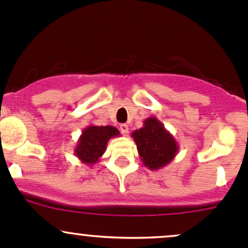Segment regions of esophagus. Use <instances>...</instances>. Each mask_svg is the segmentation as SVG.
I'll list each match as a JSON object with an SVG mask.
<instances>
[{"label":"esophagus","mask_w":248,"mask_h":248,"mask_svg":"<svg viewBox=\"0 0 248 248\" xmlns=\"http://www.w3.org/2000/svg\"><path fill=\"white\" fill-rule=\"evenodd\" d=\"M119 130H121V132L123 135L129 134V126H127L126 124H121V125H119Z\"/></svg>","instance_id":"34e87169"}]
</instances>
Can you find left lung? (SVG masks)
I'll return each mask as SVG.
<instances>
[{
    "label": "left lung",
    "mask_w": 248,
    "mask_h": 248,
    "mask_svg": "<svg viewBox=\"0 0 248 248\" xmlns=\"http://www.w3.org/2000/svg\"><path fill=\"white\" fill-rule=\"evenodd\" d=\"M142 163L149 170H159L170 164L178 153L175 137L156 117H149L141 129L131 134Z\"/></svg>",
    "instance_id": "left-lung-1"
}]
</instances>
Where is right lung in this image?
I'll return each mask as SVG.
<instances>
[{
  "label": "right lung",
  "mask_w": 248,
  "mask_h": 248,
  "mask_svg": "<svg viewBox=\"0 0 248 248\" xmlns=\"http://www.w3.org/2000/svg\"><path fill=\"white\" fill-rule=\"evenodd\" d=\"M121 135L117 127L106 125H89L82 131L75 148V155L85 165H94L106 151L107 143L112 137Z\"/></svg>",
  "instance_id": "1"
}]
</instances>
